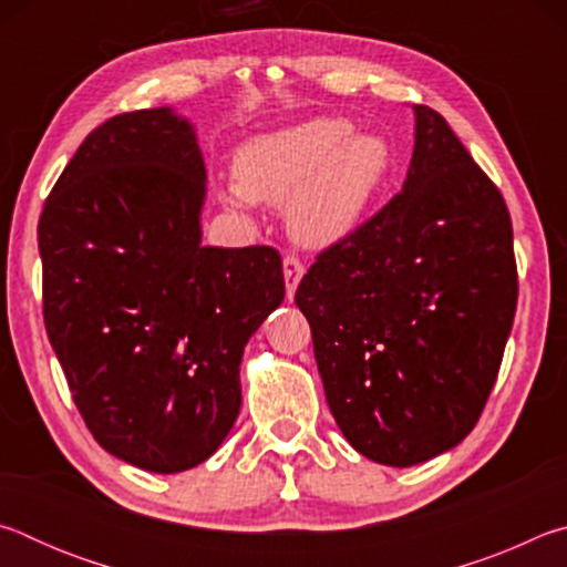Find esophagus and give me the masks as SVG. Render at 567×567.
Returning a JSON list of instances; mask_svg holds the SVG:
<instances>
[{
	"label": "esophagus",
	"instance_id": "esophagus-1",
	"mask_svg": "<svg viewBox=\"0 0 567 567\" xmlns=\"http://www.w3.org/2000/svg\"><path fill=\"white\" fill-rule=\"evenodd\" d=\"M282 272H285V287H287V297H292L297 285H300L302 275H305V265L300 262L297 255H285L282 260Z\"/></svg>",
	"mask_w": 567,
	"mask_h": 567
}]
</instances>
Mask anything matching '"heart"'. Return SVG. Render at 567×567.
<instances>
[{
    "instance_id": "1",
    "label": "heart",
    "mask_w": 567,
    "mask_h": 567,
    "mask_svg": "<svg viewBox=\"0 0 567 567\" xmlns=\"http://www.w3.org/2000/svg\"><path fill=\"white\" fill-rule=\"evenodd\" d=\"M350 132L344 120L322 117L249 140L235 157L237 185L223 199L229 207L287 205V227L300 243H338L390 172L385 140Z\"/></svg>"
}]
</instances>
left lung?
Segmentation results:
<instances>
[{"label":"left lung","instance_id":"1","mask_svg":"<svg viewBox=\"0 0 567 567\" xmlns=\"http://www.w3.org/2000/svg\"><path fill=\"white\" fill-rule=\"evenodd\" d=\"M412 112L405 185L324 247L295 292L340 430L392 467L425 463L475 427L517 305L501 189L443 114Z\"/></svg>","mask_w":567,"mask_h":567}]
</instances>
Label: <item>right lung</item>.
Segmentation results:
<instances>
[{"label":"right lung","instance_id":"add662e5","mask_svg":"<svg viewBox=\"0 0 567 567\" xmlns=\"http://www.w3.org/2000/svg\"><path fill=\"white\" fill-rule=\"evenodd\" d=\"M205 162L165 107L92 130L44 199L42 312L94 440L130 465L203 463L239 412L247 340L285 297L275 247H203Z\"/></svg>","mask_w":567,"mask_h":567}]
</instances>
